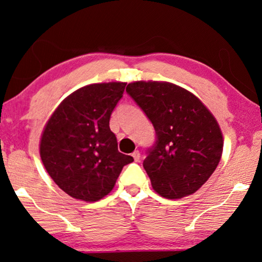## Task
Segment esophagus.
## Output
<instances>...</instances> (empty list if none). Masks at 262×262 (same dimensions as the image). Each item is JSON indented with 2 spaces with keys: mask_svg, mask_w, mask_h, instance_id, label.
Wrapping results in <instances>:
<instances>
[{
  "mask_svg": "<svg viewBox=\"0 0 262 262\" xmlns=\"http://www.w3.org/2000/svg\"><path fill=\"white\" fill-rule=\"evenodd\" d=\"M132 157H134L136 162H139V160H141V152H139L138 150H135V151L132 152Z\"/></svg>",
  "mask_w": 262,
  "mask_h": 262,
  "instance_id": "esophagus-1",
  "label": "esophagus"
}]
</instances>
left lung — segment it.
<instances>
[{"instance_id": "left-lung-1", "label": "left lung", "mask_w": 262, "mask_h": 262, "mask_svg": "<svg viewBox=\"0 0 262 262\" xmlns=\"http://www.w3.org/2000/svg\"><path fill=\"white\" fill-rule=\"evenodd\" d=\"M126 92L156 131L155 145L143 162L154 191L167 199L193 194L209 180L223 152L216 118L194 94L169 82L136 81Z\"/></svg>"}]
</instances>
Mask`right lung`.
<instances>
[{
    "label": "right lung",
    "mask_w": 262,
    "mask_h": 262,
    "mask_svg": "<svg viewBox=\"0 0 262 262\" xmlns=\"http://www.w3.org/2000/svg\"><path fill=\"white\" fill-rule=\"evenodd\" d=\"M125 82L84 85L67 96L46 123L40 157L60 189L92 203L112 191L134 157L118 151L110 118L123 96Z\"/></svg>",
    "instance_id": "obj_1"
}]
</instances>
